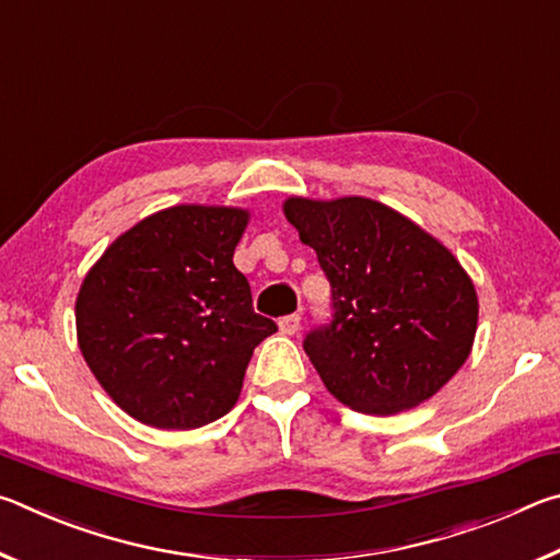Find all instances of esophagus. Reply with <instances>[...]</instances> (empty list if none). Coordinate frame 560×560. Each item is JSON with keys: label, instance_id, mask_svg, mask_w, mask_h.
I'll use <instances>...</instances> for the list:
<instances>
[{"label": "esophagus", "instance_id": "esophagus-1", "mask_svg": "<svg viewBox=\"0 0 560 560\" xmlns=\"http://www.w3.org/2000/svg\"><path fill=\"white\" fill-rule=\"evenodd\" d=\"M299 328H301V316L299 314H291V316L279 318V330H281L283 336H293Z\"/></svg>", "mask_w": 560, "mask_h": 560}]
</instances>
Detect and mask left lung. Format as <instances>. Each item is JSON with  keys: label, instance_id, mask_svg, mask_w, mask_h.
Here are the masks:
<instances>
[{"label": "left lung", "instance_id": "8db88e82", "mask_svg": "<svg viewBox=\"0 0 560 560\" xmlns=\"http://www.w3.org/2000/svg\"><path fill=\"white\" fill-rule=\"evenodd\" d=\"M283 214L334 293V320L303 340L328 393L365 415H397L438 395L469 358L479 320L457 257L368 197H289Z\"/></svg>", "mask_w": 560, "mask_h": 560}]
</instances>
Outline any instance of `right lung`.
<instances>
[{"instance_id":"add662e5","label":"right lung","mask_w":560,"mask_h":560,"mask_svg":"<svg viewBox=\"0 0 560 560\" xmlns=\"http://www.w3.org/2000/svg\"><path fill=\"white\" fill-rule=\"evenodd\" d=\"M246 224L242 207H167L122 232L83 277L81 355L138 422L195 430L220 420L240 400L254 348L277 334L232 261Z\"/></svg>"}]
</instances>
